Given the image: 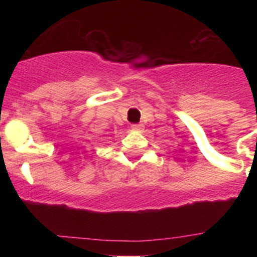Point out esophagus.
<instances>
[{
    "instance_id": "1",
    "label": "esophagus",
    "mask_w": 257,
    "mask_h": 257,
    "mask_svg": "<svg viewBox=\"0 0 257 257\" xmlns=\"http://www.w3.org/2000/svg\"><path fill=\"white\" fill-rule=\"evenodd\" d=\"M132 129H133V131H135V132H143L144 125L143 124H133Z\"/></svg>"
}]
</instances>
